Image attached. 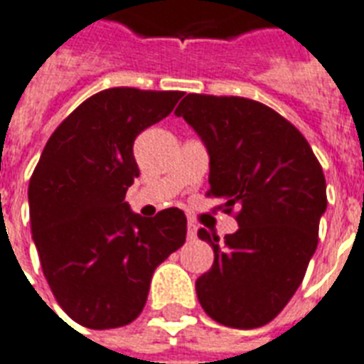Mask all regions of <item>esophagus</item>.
Returning a JSON list of instances; mask_svg holds the SVG:
<instances>
[{"label": "esophagus", "mask_w": 364, "mask_h": 364, "mask_svg": "<svg viewBox=\"0 0 364 364\" xmlns=\"http://www.w3.org/2000/svg\"><path fill=\"white\" fill-rule=\"evenodd\" d=\"M187 237L193 240V238H196V225L194 223H188L187 225Z\"/></svg>", "instance_id": "obj_1"}]
</instances>
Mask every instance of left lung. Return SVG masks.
Wrapping results in <instances>:
<instances>
[{"instance_id":"1","label":"left lung","mask_w":364,"mask_h":364,"mask_svg":"<svg viewBox=\"0 0 364 364\" xmlns=\"http://www.w3.org/2000/svg\"><path fill=\"white\" fill-rule=\"evenodd\" d=\"M181 116L210 156V196L237 208L238 231L198 238L213 248L196 279L202 309L231 328H257L284 309L304 281L326 212L323 168L305 137L273 108L244 97L188 93Z\"/></svg>"}]
</instances>
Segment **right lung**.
Returning a JSON list of instances; mask_svg holds the SVG:
<instances>
[{"label": "right lung", "mask_w": 364, "mask_h": 364, "mask_svg": "<svg viewBox=\"0 0 364 364\" xmlns=\"http://www.w3.org/2000/svg\"><path fill=\"white\" fill-rule=\"evenodd\" d=\"M181 91L112 87L83 101L47 141L28 185L32 238L53 296L72 321L118 328L141 315L154 269L181 248L187 218L132 212L133 141Z\"/></svg>", "instance_id": "right-lung-1"}]
</instances>
